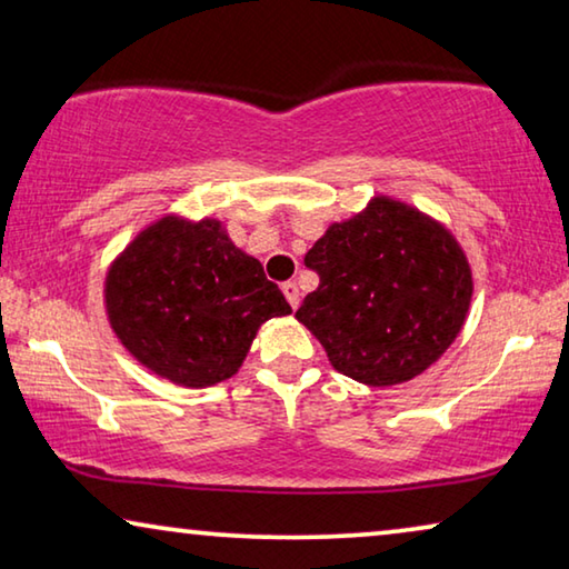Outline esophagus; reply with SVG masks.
<instances>
[{
	"instance_id": "esophagus-1",
	"label": "esophagus",
	"mask_w": 569,
	"mask_h": 569,
	"mask_svg": "<svg viewBox=\"0 0 569 569\" xmlns=\"http://www.w3.org/2000/svg\"><path fill=\"white\" fill-rule=\"evenodd\" d=\"M282 292L287 297V302H290V308L297 310V305H300V287H297L295 282H284Z\"/></svg>"
}]
</instances>
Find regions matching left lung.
I'll return each mask as SVG.
<instances>
[{"label":"left lung","mask_w":569,"mask_h":569,"mask_svg":"<svg viewBox=\"0 0 569 569\" xmlns=\"http://www.w3.org/2000/svg\"><path fill=\"white\" fill-rule=\"evenodd\" d=\"M320 277L295 318L328 361L366 387H395L440 358L466 326L473 269L448 226L389 196L330 223L305 254Z\"/></svg>","instance_id":"1"}]
</instances>
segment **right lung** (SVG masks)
<instances>
[{"label": "right lung", "instance_id": "obj_1", "mask_svg": "<svg viewBox=\"0 0 569 569\" xmlns=\"http://www.w3.org/2000/svg\"><path fill=\"white\" fill-rule=\"evenodd\" d=\"M103 308L113 336L147 371L186 389L231 379L259 328L292 312L223 221L178 213L144 226L111 261Z\"/></svg>", "mask_w": 569, "mask_h": 569}]
</instances>
